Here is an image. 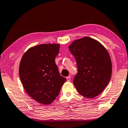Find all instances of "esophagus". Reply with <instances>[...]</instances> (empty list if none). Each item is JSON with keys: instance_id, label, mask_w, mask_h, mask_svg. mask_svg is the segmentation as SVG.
<instances>
[{"instance_id": "obj_1", "label": "esophagus", "mask_w": 128, "mask_h": 128, "mask_svg": "<svg viewBox=\"0 0 128 128\" xmlns=\"http://www.w3.org/2000/svg\"><path fill=\"white\" fill-rule=\"evenodd\" d=\"M66 79H67V80H68V81H70V79H71V76H67V77H66Z\"/></svg>"}]
</instances>
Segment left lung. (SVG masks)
Masks as SVG:
<instances>
[{"instance_id":"obj_1","label":"left lung","mask_w":128,"mask_h":128,"mask_svg":"<svg viewBox=\"0 0 128 128\" xmlns=\"http://www.w3.org/2000/svg\"><path fill=\"white\" fill-rule=\"evenodd\" d=\"M76 58L78 73L73 84L80 95L93 98L106 87L112 72L111 59L101 43L88 36L76 39L68 46Z\"/></svg>"}]
</instances>
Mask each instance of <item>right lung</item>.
I'll use <instances>...</instances> for the list:
<instances>
[{"label": "right lung", "mask_w": 128, "mask_h": 128, "mask_svg": "<svg viewBox=\"0 0 128 128\" xmlns=\"http://www.w3.org/2000/svg\"><path fill=\"white\" fill-rule=\"evenodd\" d=\"M60 44H42L28 49L21 59L20 79L25 91L35 101L49 105L56 100L66 79L55 62Z\"/></svg>", "instance_id": "obj_1"}]
</instances>
